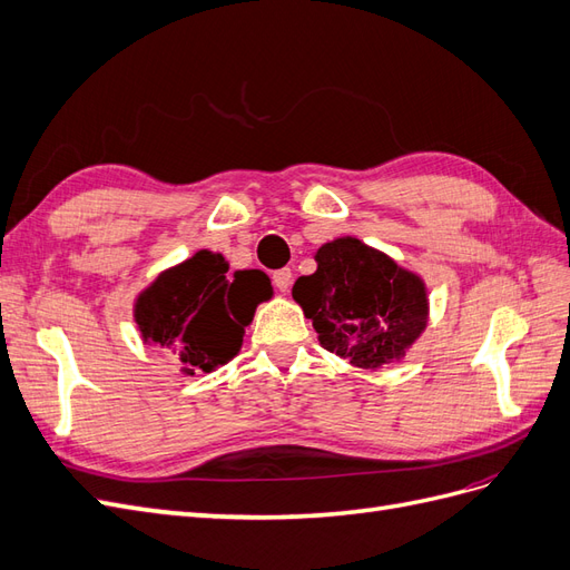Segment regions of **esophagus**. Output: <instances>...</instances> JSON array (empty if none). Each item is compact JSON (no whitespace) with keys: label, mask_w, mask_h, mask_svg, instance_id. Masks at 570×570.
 <instances>
[{"label":"esophagus","mask_w":570,"mask_h":570,"mask_svg":"<svg viewBox=\"0 0 570 570\" xmlns=\"http://www.w3.org/2000/svg\"><path fill=\"white\" fill-rule=\"evenodd\" d=\"M273 283H275V287H278L281 292H287L289 285H292V271H289V268L275 271V273H273Z\"/></svg>","instance_id":"1"}]
</instances>
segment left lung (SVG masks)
I'll return each instance as SVG.
<instances>
[{
	"label": "left lung",
	"mask_w": 570,
	"mask_h": 570,
	"mask_svg": "<svg viewBox=\"0 0 570 570\" xmlns=\"http://www.w3.org/2000/svg\"><path fill=\"white\" fill-rule=\"evenodd\" d=\"M314 258L316 271L302 275L292 297L321 347L364 371L404 358L430 318L421 275L352 235L321 245Z\"/></svg>",
	"instance_id": "left-lung-1"
}]
</instances>
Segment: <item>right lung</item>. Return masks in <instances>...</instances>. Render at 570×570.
Listing matches in <instances>:
<instances>
[{
	"label": "right lung",
	"mask_w": 570,
	"mask_h": 570,
	"mask_svg": "<svg viewBox=\"0 0 570 570\" xmlns=\"http://www.w3.org/2000/svg\"><path fill=\"white\" fill-rule=\"evenodd\" d=\"M228 268L223 254L199 249L135 297L132 318L142 342L174 352L183 375L212 373L233 361L256 306L273 295L264 271L228 275Z\"/></svg>",
	"instance_id": "obj_1"
}]
</instances>
